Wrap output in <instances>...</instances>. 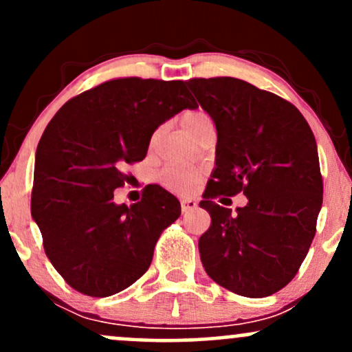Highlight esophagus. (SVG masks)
Wrapping results in <instances>:
<instances>
[{
  "mask_svg": "<svg viewBox=\"0 0 352 352\" xmlns=\"http://www.w3.org/2000/svg\"><path fill=\"white\" fill-rule=\"evenodd\" d=\"M180 207H182V212L187 213V212H190V210L197 208V201L193 199H184L180 201Z\"/></svg>",
  "mask_w": 352,
  "mask_h": 352,
  "instance_id": "34e87169",
  "label": "esophagus"
}]
</instances>
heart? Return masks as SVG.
Wrapping results in <instances>:
<instances>
[{
	"mask_svg": "<svg viewBox=\"0 0 352 352\" xmlns=\"http://www.w3.org/2000/svg\"><path fill=\"white\" fill-rule=\"evenodd\" d=\"M207 120H210V117L201 111H190L182 116V125L190 135ZM201 179H204V170L199 167H188V165H170L164 168L159 175L160 184L177 193H188L200 184Z\"/></svg>",
	"mask_w": 352,
	"mask_h": 352,
	"instance_id": "b5f03b06",
	"label": "heart"
}]
</instances>
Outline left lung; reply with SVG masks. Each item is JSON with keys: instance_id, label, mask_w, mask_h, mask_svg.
<instances>
[{"instance_id": "1", "label": "left lung", "mask_w": 352, "mask_h": 352, "mask_svg": "<svg viewBox=\"0 0 352 352\" xmlns=\"http://www.w3.org/2000/svg\"><path fill=\"white\" fill-rule=\"evenodd\" d=\"M187 86L217 125V168L200 207L212 223L199 240L205 272L246 298L280 292L298 273L316 233L322 177L313 131L280 96L235 78ZM240 191L232 214L214 200Z\"/></svg>"}]
</instances>
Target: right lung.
Returning <instances> with one entry per match:
<instances>
[{
    "label": "right lung",
    "mask_w": 352,
    "mask_h": 352,
    "mask_svg": "<svg viewBox=\"0 0 352 352\" xmlns=\"http://www.w3.org/2000/svg\"><path fill=\"white\" fill-rule=\"evenodd\" d=\"M184 80L111 79L67 100L38 144L31 215L47 258L76 292L104 298L147 272L153 248L180 217V201L147 185L137 204L116 205L125 165L145 159L155 129L195 109Z\"/></svg>",
    "instance_id": "right-lung-1"
}]
</instances>
